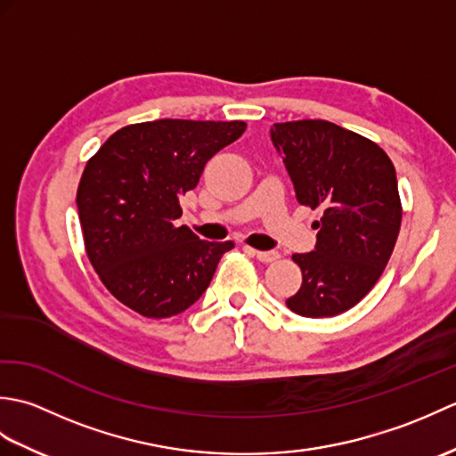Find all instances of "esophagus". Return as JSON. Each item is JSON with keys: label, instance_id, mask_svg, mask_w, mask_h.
<instances>
[{"label": "esophagus", "instance_id": "obj_1", "mask_svg": "<svg viewBox=\"0 0 456 456\" xmlns=\"http://www.w3.org/2000/svg\"><path fill=\"white\" fill-rule=\"evenodd\" d=\"M247 250L253 256H256V260H260V263H274V260H278L280 258V255L278 253H274V250H255V248H250V247H247Z\"/></svg>", "mask_w": 456, "mask_h": 456}]
</instances>
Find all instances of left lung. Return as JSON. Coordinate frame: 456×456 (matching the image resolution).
<instances>
[{
	"label": "left lung",
	"mask_w": 456,
	"mask_h": 456,
	"mask_svg": "<svg viewBox=\"0 0 456 456\" xmlns=\"http://www.w3.org/2000/svg\"><path fill=\"white\" fill-rule=\"evenodd\" d=\"M305 208L322 209L315 250L294 255L302 288L286 299L294 314L333 317L370 292L402 225L394 164L378 144L323 119L274 123L270 131Z\"/></svg>",
	"instance_id": "left-lung-1"
}]
</instances>
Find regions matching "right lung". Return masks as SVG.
Returning a JSON list of instances; mask_svg holds the SVG:
<instances>
[{"label": "right lung", "mask_w": 456, "mask_h": 456, "mask_svg": "<svg viewBox=\"0 0 456 456\" xmlns=\"http://www.w3.org/2000/svg\"><path fill=\"white\" fill-rule=\"evenodd\" d=\"M245 121L157 119L115 131L86 162L76 193L84 248L110 294L149 319L182 314L206 292L233 240L208 243L180 198Z\"/></svg>", "instance_id": "obj_1"}]
</instances>
